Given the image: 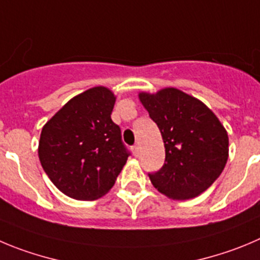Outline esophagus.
<instances>
[{"label": "esophagus", "mask_w": 260, "mask_h": 260, "mask_svg": "<svg viewBox=\"0 0 260 260\" xmlns=\"http://www.w3.org/2000/svg\"><path fill=\"white\" fill-rule=\"evenodd\" d=\"M132 152L135 156H138V154H140V149H138L137 145H135V146H132Z\"/></svg>", "instance_id": "1"}]
</instances>
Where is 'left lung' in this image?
Returning <instances> with one entry per match:
<instances>
[{"instance_id": "8db88e82", "label": "left lung", "mask_w": 260, "mask_h": 260, "mask_svg": "<svg viewBox=\"0 0 260 260\" xmlns=\"http://www.w3.org/2000/svg\"><path fill=\"white\" fill-rule=\"evenodd\" d=\"M138 97L166 147L164 166L149 173L154 187L173 200L200 195L220 176L229 159V135L219 119L200 100L177 88L141 92Z\"/></svg>"}]
</instances>
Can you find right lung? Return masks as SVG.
<instances>
[{
    "instance_id": "1",
    "label": "right lung",
    "mask_w": 260,
    "mask_h": 260,
    "mask_svg": "<svg viewBox=\"0 0 260 260\" xmlns=\"http://www.w3.org/2000/svg\"><path fill=\"white\" fill-rule=\"evenodd\" d=\"M115 96L93 87L68 101L43 125L38 156L52 183L75 200H96L114 186L129 151L111 120Z\"/></svg>"
}]
</instances>
